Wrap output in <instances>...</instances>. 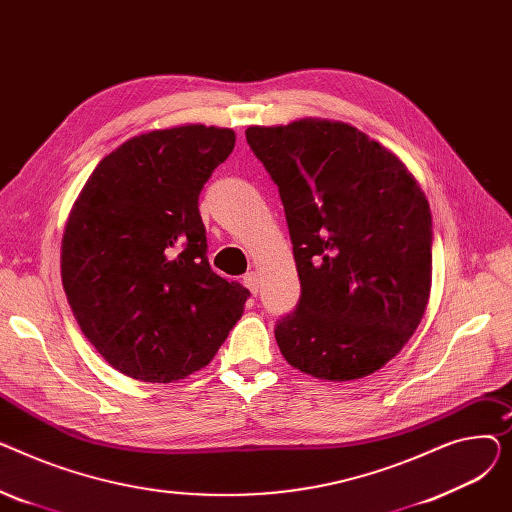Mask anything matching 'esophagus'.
<instances>
[{"label":"esophagus","instance_id":"esophagus-1","mask_svg":"<svg viewBox=\"0 0 512 512\" xmlns=\"http://www.w3.org/2000/svg\"><path fill=\"white\" fill-rule=\"evenodd\" d=\"M242 284H245L253 294L259 292V276L255 272H247L245 276H242Z\"/></svg>","mask_w":512,"mask_h":512}]
</instances>
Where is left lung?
<instances>
[{"label":"left lung","instance_id":"obj_1","mask_svg":"<svg viewBox=\"0 0 512 512\" xmlns=\"http://www.w3.org/2000/svg\"><path fill=\"white\" fill-rule=\"evenodd\" d=\"M284 205L301 280L278 319L284 359L313 378L359 380L409 342L432 288V213L413 174L365 132L305 118L249 126Z\"/></svg>","mask_w":512,"mask_h":512}]
</instances>
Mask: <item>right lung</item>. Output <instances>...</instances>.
Segmentation results:
<instances>
[{"mask_svg": "<svg viewBox=\"0 0 512 512\" xmlns=\"http://www.w3.org/2000/svg\"><path fill=\"white\" fill-rule=\"evenodd\" d=\"M234 132L186 124L105 155L62 238V284L80 330L114 369L168 384L205 367L251 292L215 274L199 195Z\"/></svg>", "mask_w": 512, "mask_h": 512, "instance_id": "right-lung-1", "label": "right lung"}]
</instances>
